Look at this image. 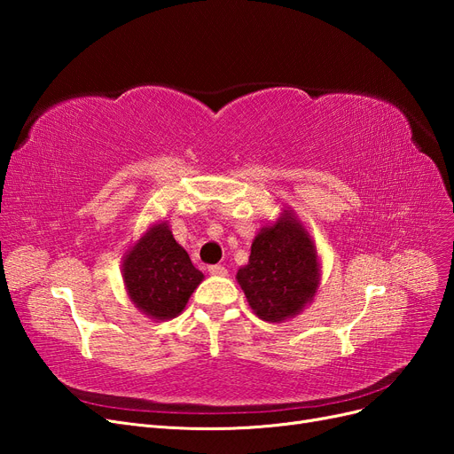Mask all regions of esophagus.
Segmentation results:
<instances>
[{"mask_svg": "<svg viewBox=\"0 0 454 454\" xmlns=\"http://www.w3.org/2000/svg\"><path fill=\"white\" fill-rule=\"evenodd\" d=\"M208 272L212 274V277H227V269L222 265H212L208 269Z\"/></svg>", "mask_w": 454, "mask_h": 454, "instance_id": "34e87169", "label": "esophagus"}]
</instances>
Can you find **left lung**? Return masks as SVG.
<instances>
[{
	"mask_svg": "<svg viewBox=\"0 0 454 454\" xmlns=\"http://www.w3.org/2000/svg\"><path fill=\"white\" fill-rule=\"evenodd\" d=\"M320 280L316 244L290 206L277 222L259 229L248 265L237 272L252 310L265 322H284L303 312L318 292Z\"/></svg>",
	"mask_w": 454,
	"mask_h": 454,
	"instance_id": "1",
	"label": "left lung"
}]
</instances>
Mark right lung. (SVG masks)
Wrapping results in <instances>:
<instances>
[{
  "label": "right lung",
  "mask_w": 454,
  "mask_h": 454,
  "mask_svg": "<svg viewBox=\"0 0 454 454\" xmlns=\"http://www.w3.org/2000/svg\"><path fill=\"white\" fill-rule=\"evenodd\" d=\"M121 272L132 305L155 322L180 316L204 278L176 242L168 222L147 227L122 255Z\"/></svg>",
  "instance_id": "1"
}]
</instances>
